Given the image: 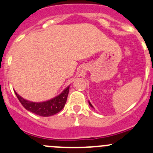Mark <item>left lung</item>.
Here are the masks:
<instances>
[{
  "instance_id": "left-lung-1",
  "label": "left lung",
  "mask_w": 153,
  "mask_h": 153,
  "mask_svg": "<svg viewBox=\"0 0 153 153\" xmlns=\"http://www.w3.org/2000/svg\"><path fill=\"white\" fill-rule=\"evenodd\" d=\"M89 105H90V106H91V107H92V108H93V105H91V103H90V102H89Z\"/></svg>"
}]
</instances>
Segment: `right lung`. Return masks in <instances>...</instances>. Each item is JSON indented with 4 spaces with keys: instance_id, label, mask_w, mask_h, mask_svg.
<instances>
[{
    "instance_id": "add662e5",
    "label": "right lung",
    "mask_w": 153,
    "mask_h": 153,
    "mask_svg": "<svg viewBox=\"0 0 153 153\" xmlns=\"http://www.w3.org/2000/svg\"><path fill=\"white\" fill-rule=\"evenodd\" d=\"M69 90V86L66 87L60 95L54 97V99L42 102H30V101L23 99L16 91H15V93H16L19 102H21V104L23 105L25 109L33 113V114H37L39 116L50 117L57 114L64 108L65 104L67 100Z\"/></svg>"
}]
</instances>
